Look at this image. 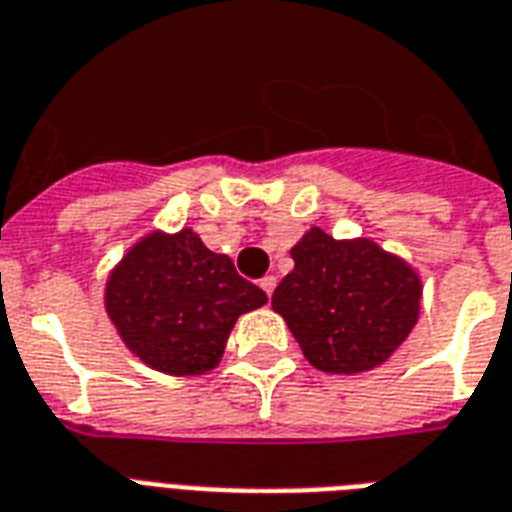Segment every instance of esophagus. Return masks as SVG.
I'll use <instances>...</instances> for the list:
<instances>
[{
    "mask_svg": "<svg viewBox=\"0 0 512 512\" xmlns=\"http://www.w3.org/2000/svg\"><path fill=\"white\" fill-rule=\"evenodd\" d=\"M261 288H264V293L267 296H272V291H275V285H277V277L275 275H267V277H261Z\"/></svg>",
    "mask_w": 512,
    "mask_h": 512,
    "instance_id": "obj_1",
    "label": "esophagus"
}]
</instances>
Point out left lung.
Returning a JSON list of instances; mask_svg holds the SVG:
<instances>
[{
	"label": "left lung",
	"instance_id": "1",
	"mask_svg": "<svg viewBox=\"0 0 512 512\" xmlns=\"http://www.w3.org/2000/svg\"><path fill=\"white\" fill-rule=\"evenodd\" d=\"M291 259L272 310L320 371L363 374L382 366L417 326L422 277L374 240H334L312 227Z\"/></svg>",
	"mask_w": 512,
	"mask_h": 512
}]
</instances>
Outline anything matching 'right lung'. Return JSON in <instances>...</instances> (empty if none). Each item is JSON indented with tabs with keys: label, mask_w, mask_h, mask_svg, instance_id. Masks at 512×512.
<instances>
[{
	"label": "right lung",
	"mask_w": 512,
	"mask_h": 512,
	"mask_svg": "<svg viewBox=\"0 0 512 512\" xmlns=\"http://www.w3.org/2000/svg\"><path fill=\"white\" fill-rule=\"evenodd\" d=\"M104 304L146 366L202 376L219 366L237 318L267 304V293L237 275L229 256L208 251L194 229H154L109 272Z\"/></svg>",
	"instance_id": "add662e5"
}]
</instances>
